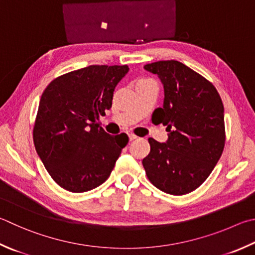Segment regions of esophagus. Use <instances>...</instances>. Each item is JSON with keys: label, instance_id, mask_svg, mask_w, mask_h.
Wrapping results in <instances>:
<instances>
[{"label": "esophagus", "instance_id": "34e87169", "mask_svg": "<svg viewBox=\"0 0 255 255\" xmlns=\"http://www.w3.org/2000/svg\"><path fill=\"white\" fill-rule=\"evenodd\" d=\"M128 136H129V140H135L137 138V136L133 135V133H128Z\"/></svg>", "mask_w": 255, "mask_h": 255}]
</instances>
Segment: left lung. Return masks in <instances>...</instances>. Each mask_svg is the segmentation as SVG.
Masks as SVG:
<instances>
[{
    "instance_id": "8db88e82",
    "label": "left lung",
    "mask_w": 255,
    "mask_h": 255,
    "mask_svg": "<svg viewBox=\"0 0 255 255\" xmlns=\"http://www.w3.org/2000/svg\"><path fill=\"white\" fill-rule=\"evenodd\" d=\"M143 68L158 76L164 86L163 108L154 114L167 126L168 139H148L150 152L142 166L154 186L184 195L205 182L223 152V103L210 81L182 62L167 60Z\"/></svg>"
}]
</instances>
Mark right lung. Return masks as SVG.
Here are the masks:
<instances>
[{"instance_id": "add662e5", "label": "right lung", "mask_w": 255, "mask_h": 255, "mask_svg": "<svg viewBox=\"0 0 255 255\" xmlns=\"http://www.w3.org/2000/svg\"><path fill=\"white\" fill-rule=\"evenodd\" d=\"M128 66H89L49 83L33 127L36 152L59 186L91 191L107 180L126 138L112 136L97 123L113 105L116 86Z\"/></svg>"}]
</instances>
